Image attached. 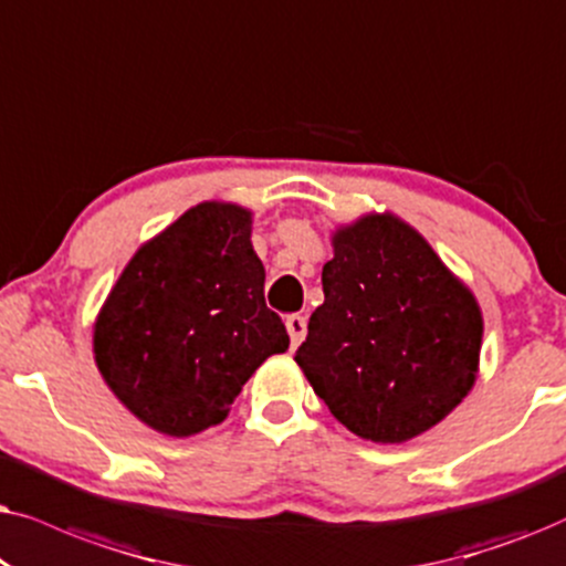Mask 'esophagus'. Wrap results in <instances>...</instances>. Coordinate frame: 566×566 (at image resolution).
Returning a JSON list of instances; mask_svg holds the SVG:
<instances>
[{"label":"esophagus","instance_id":"esophagus-1","mask_svg":"<svg viewBox=\"0 0 566 566\" xmlns=\"http://www.w3.org/2000/svg\"><path fill=\"white\" fill-rule=\"evenodd\" d=\"M287 334H290L292 346H300V342H303L305 334H307V321L303 318V315H290V318H287Z\"/></svg>","mask_w":566,"mask_h":566}]
</instances>
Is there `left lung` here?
Returning <instances> with one entry per match:
<instances>
[{
  "instance_id": "left-lung-1",
  "label": "left lung",
  "mask_w": 566,
  "mask_h": 566,
  "mask_svg": "<svg viewBox=\"0 0 566 566\" xmlns=\"http://www.w3.org/2000/svg\"><path fill=\"white\" fill-rule=\"evenodd\" d=\"M323 300L295 361L361 440L398 446L440 424L479 375V300L421 232L390 212L331 232Z\"/></svg>"
}]
</instances>
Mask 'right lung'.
I'll return each mask as SVG.
<instances>
[{
	"mask_svg": "<svg viewBox=\"0 0 566 566\" xmlns=\"http://www.w3.org/2000/svg\"><path fill=\"white\" fill-rule=\"evenodd\" d=\"M253 212L201 201L132 255L93 326L113 396L155 432L191 437L228 419L248 378L287 352L263 300Z\"/></svg>",
	"mask_w": 566,
	"mask_h": 566,
	"instance_id": "obj_1",
	"label": "right lung"
}]
</instances>
